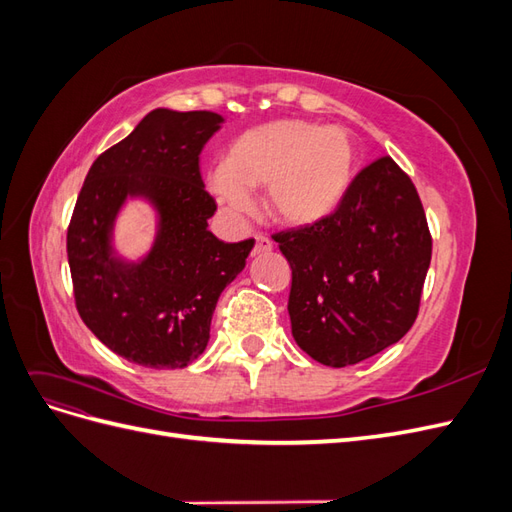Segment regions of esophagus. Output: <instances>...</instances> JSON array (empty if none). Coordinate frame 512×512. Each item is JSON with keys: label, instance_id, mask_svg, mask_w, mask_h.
Returning a JSON list of instances; mask_svg holds the SVG:
<instances>
[{"label": "esophagus", "instance_id": "34e87169", "mask_svg": "<svg viewBox=\"0 0 512 512\" xmlns=\"http://www.w3.org/2000/svg\"><path fill=\"white\" fill-rule=\"evenodd\" d=\"M256 239V243H254V250H252V254L254 256H258V254H267V252H271L273 250V243H271V239L267 237V235H258L254 237Z\"/></svg>", "mask_w": 512, "mask_h": 512}]
</instances>
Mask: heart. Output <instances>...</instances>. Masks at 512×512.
I'll list each match as a JSON object with an SVG mask.
<instances>
[{"instance_id":"heart-1","label":"heart","mask_w":512,"mask_h":512,"mask_svg":"<svg viewBox=\"0 0 512 512\" xmlns=\"http://www.w3.org/2000/svg\"><path fill=\"white\" fill-rule=\"evenodd\" d=\"M354 173V145L342 128L282 119L245 130L226 147L207 183L218 203L250 209V194L265 190V209L290 228L316 226L344 203Z\"/></svg>"}]
</instances>
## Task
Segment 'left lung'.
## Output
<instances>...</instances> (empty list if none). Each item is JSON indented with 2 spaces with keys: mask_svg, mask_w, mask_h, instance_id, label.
<instances>
[{
  "mask_svg": "<svg viewBox=\"0 0 512 512\" xmlns=\"http://www.w3.org/2000/svg\"><path fill=\"white\" fill-rule=\"evenodd\" d=\"M273 239L292 269V335L314 361L356 365L410 331L431 232L412 179L391 156L352 179L329 220L280 230Z\"/></svg>",
  "mask_w": 512,
  "mask_h": 512,
  "instance_id": "left-lung-1",
  "label": "left lung"
}]
</instances>
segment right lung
<instances>
[{
	"label": "right lung",
	"instance_id": "add662e5",
	"mask_svg": "<svg viewBox=\"0 0 512 512\" xmlns=\"http://www.w3.org/2000/svg\"><path fill=\"white\" fill-rule=\"evenodd\" d=\"M222 121L156 108L100 153L76 198L66 237L74 303L89 331L130 363L179 369L203 354L220 294L254 247V239L224 243L207 230L218 205L198 156ZM128 195H147L161 213L157 245L138 266L110 250V226Z\"/></svg>",
	"mask_w": 512,
	"mask_h": 512
}]
</instances>
